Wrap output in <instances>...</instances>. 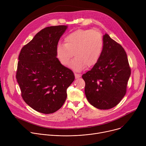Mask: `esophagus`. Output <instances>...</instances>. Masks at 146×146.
I'll use <instances>...</instances> for the list:
<instances>
[{"label":"esophagus","instance_id":"esophagus-1","mask_svg":"<svg viewBox=\"0 0 146 146\" xmlns=\"http://www.w3.org/2000/svg\"><path fill=\"white\" fill-rule=\"evenodd\" d=\"M74 76H75V78H80L81 77L80 74H77V73H74Z\"/></svg>","mask_w":146,"mask_h":146}]
</instances>
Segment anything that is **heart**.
Segmentation results:
<instances>
[{
    "label": "heart",
    "instance_id": "1",
    "mask_svg": "<svg viewBox=\"0 0 146 146\" xmlns=\"http://www.w3.org/2000/svg\"><path fill=\"white\" fill-rule=\"evenodd\" d=\"M64 44H58L55 48L60 63L68 66L74 54L70 67L76 71L84 70L87 66H94L99 60L103 49L102 33L96 30L78 29L64 37Z\"/></svg>",
    "mask_w": 146,
    "mask_h": 146
}]
</instances>
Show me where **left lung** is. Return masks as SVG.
<instances>
[{
	"label": "left lung",
	"instance_id": "8db88e82",
	"mask_svg": "<svg viewBox=\"0 0 146 146\" xmlns=\"http://www.w3.org/2000/svg\"><path fill=\"white\" fill-rule=\"evenodd\" d=\"M103 38V49L98 62L82 77L90 103L106 110L117 106L125 95L131 71L123 47L106 33Z\"/></svg>",
	"mask_w": 146,
	"mask_h": 146
}]
</instances>
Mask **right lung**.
Instances as JSON below:
<instances>
[{
  "label": "right lung",
  "mask_w": 146,
  "mask_h": 146,
  "mask_svg": "<svg viewBox=\"0 0 146 146\" xmlns=\"http://www.w3.org/2000/svg\"><path fill=\"white\" fill-rule=\"evenodd\" d=\"M67 25L47 27L21 50L16 78L21 96L35 110L51 114L65 103L74 75L56 58L55 48Z\"/></svg>",
  "instance_id": "add662e5"
}]
</instances>
